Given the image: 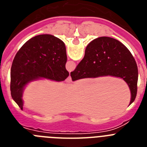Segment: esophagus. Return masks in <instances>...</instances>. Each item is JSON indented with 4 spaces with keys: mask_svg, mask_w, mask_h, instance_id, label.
I'll return each mask as SVG.
<instances>
[{
    "mask_svg": "<svg viewBox=\"0 0 147 147\" xmlns=\"http://www.w3.org/2000/svg\"><path fill=\"white\" fill-rule=\"evenodd\" d=\"M71 82H72V80H71V76H68V77H67V79H66V80H65V82H67V83H71Z\"/></svg>",
    "mask_w": 147,
    "mask_h": 147,
    "instance_id": "34e87169",
    "label": "esophagus"
}]
</instances>
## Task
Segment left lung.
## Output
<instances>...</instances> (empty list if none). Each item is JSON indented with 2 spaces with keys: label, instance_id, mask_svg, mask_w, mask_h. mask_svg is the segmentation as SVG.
<instances>
[{
  "label": "left lung",
  "instance_id": "8db88e82",
  "mask_svg": "<svg viewBox=\"0 0 147 147\" xmlns=\"http://www.w3.org/2000/svg\"><path fill=\"white\" fill-rule=\"evenodd\" d=\"M66 62L65 43L53 35L35 36L20 48L11 65L10 90L21 110L23 90L28 83L42 79L64 81L69 76Z\"/></svg>",
  "mask_w": 147,
  "mask_h": 147
}]
</instances>
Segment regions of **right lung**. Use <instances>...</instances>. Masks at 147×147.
Instances as JSON below:
<instances>
[{
  "mask_svg": "<svg viewBox=\"0 0 147 147\" xmlns=\"http://www.w3.org/2000/svg\"><path fill=\"white\" fill-rule=\"evenodd\" d=\"M106 76L124 80L130 90L129 105L134 102L137 94L138 71L133 56L119 40L101 37L88 44L85 57L71 73V76L73 81H76Z\"/></svg>",
  "mask_w": 147,
  "mask_h": 147,
  "instance_id": "obj_1",
  "label": "right lung"
}]
</instances>
